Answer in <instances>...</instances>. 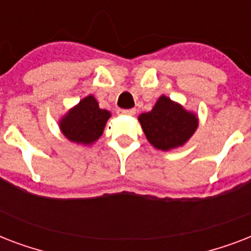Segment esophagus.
Masks as SVG:
<instances>
[{"label":"esophagus","instance_id":"1","mask_svg":"<svg viewBox=\"0 0 251 251\" xmlns=\"http://www.w3.org/2000/svg\"><path fill=\"white\" fill-rule=\"evenodd\" d=\"M118 114H127V116H134L135 109H118Z\"/></svg>","mask_w":251,"mask_h":251}]
</instances>
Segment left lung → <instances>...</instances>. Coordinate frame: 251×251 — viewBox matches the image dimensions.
<instances>
[{"label":"left lung","mask_w":251,"mask_h":251,"mask_svg":"<svg viewBox=\"0 0 251 251\" xmlns=\"http://www.w3.org/2000/svg\"><path fill=\"white\" fill-rule=\"evenodd\" d=\"M146 138L157 150L183 146L198 127V117L167 96H160L151 112L138 117Z\"/></svg>","instance_id":"left-lung-1"}]
</instances>
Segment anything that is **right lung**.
Listing matches in <instances>:
<instances>
[{
  "label": "right lung",
  "instance_id": "add662e5",
  "mask_svg": "<svg viewBox=\"0 0 251 251\" xmlns=\"http://www.w3.org/2000/svg\"><path fill=\"white\" fill-rule=\"evenodd\" d=\"M110 112L100 109L96 99L88 95L61 118L60 129L69 141L92 145L101 137Z\"/></svg>",
  "mask_w": 251,
  "mask_h": 251
}]
</instances>
